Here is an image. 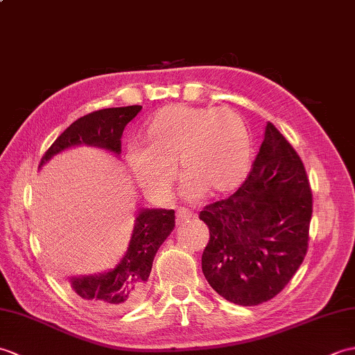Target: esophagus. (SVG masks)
I'll return each mask as SVG.
<instances>
[{
    "label": "esophagus",
    "instance_id": "1",
    "mask_svg": "<svg viewBox=\"0 0 355 355\" xmlns=\"http://www.w3.org/2000/svg\"><path fill=\"white\" fill-rule=\"evenodd\" d=\"M191 218H193V214L191 212V210H187V209H184V207H180V209L177 210V223H178V224H182V223H184V221H189Z\"/></svg>",
    "mask_w": 355,
    "mask_h": 355
}]
</instances>
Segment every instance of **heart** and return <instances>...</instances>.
Masks as SVG:
<instances>
[{"label":"heart","mask_w":355,"mask_h":355,"mask_svg":"<svg viewBox=\"0 0 355 355\" xmlns=\"http://www.w3.org/2000/svg\"><path fill=\"white\" fill-rule=\"evenodd\" d=\"M146 146L130 150V166L141 189L157 200L169 197L175 164L186 198L230 193L252 166V135L244 117L230 108L172 103L150 117Z\"/></svg>","instance_id":"b5f03b06"}]
</instances>
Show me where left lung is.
Listing matches in <instances>:
<instances>
[{"instance_id": "1", "label": "left lung", "mask_w": 355, "mask_h": 355, "mask_svg": "<svg viewBox=\"0 0 355 355\" xmlns=\"http://www.w3.org/2000/svg\"><path fill=\"white\" fill-rule=\"evenodd\" d=\"M311 215L304 163L268 122L245 182L200 212L210 233L201 256L210 286L243 306L273 299L305 258Z\"/></svg>"}]
</instances>
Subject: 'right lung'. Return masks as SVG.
Segmentation results:
<instances>
[{
    "label": "right lung",
    "mask_w": 355,
    "mask_h": 355,
    "mask_svg": "<svg viewBox=\"0 0 355 355\" xmlns=\"http://www.w3.org/2000/svg\"><path fill=\"white\" fill-rule=\"evenodd\" d=\"M140 105L99 110L78 119L44 154L40 169L53 157L74 146H93L122 154L125 126L139 114ZM175 227L172 209H141L135 216L130 245L114 268L94 275L67 277L80 302L102 313H120L139 305L148 293V279L158 248Z\"/></svg>",
    "instance_id": "right-lung-1"
}]
</instances>
